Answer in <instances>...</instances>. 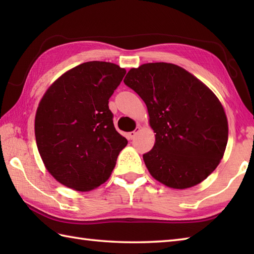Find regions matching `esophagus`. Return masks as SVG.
I'll return each instance as SVG.
<instances>
[{
  "label": "esophagus",
  "mask_w": 254,
  "mask_h": 254,
  "mask_svg": "<svg viewBox=\"0 0 254 254\" xmlns=\"http://www.w3.org/2000/svg\"><path fill=\"white\" fill-rule=\"evenodd\" d=\"M138 131H139V127H136L135 130H134V131H132V132H128V137H130L131 139H132V138H134V136L136 135V134L138 133Z\"/></svg>",
  "instance_id": "1"
}]
</instances>
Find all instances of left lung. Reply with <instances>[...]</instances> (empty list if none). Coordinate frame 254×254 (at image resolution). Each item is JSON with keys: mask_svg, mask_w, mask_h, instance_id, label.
Masks as SVG:
<instances>
[{"mask_svg": "<svg viewBox=\"0 0 254 254\" xmlns=\"http://www.w3.org/2000/svg\"><path fill=\"white\" fill-rule=\"evenodd\" d=\"M123 82L147 107L155 144L143 159L154 179L179 190L206 179L228 141L227 117L216 95L172 63L142 64Z\"/></svg>", "mask_w": 254, "mask_h": 254, "instance_id": "1", "label": "left lung"}]
</instances>
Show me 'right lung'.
I'll list each match as a JSON object with an SVG mask.
<instances>
[{"label":"right lung","instance_id":"add662e5","mask_svg":"<svg viewBox=\"0 0 254 254\" xmlns=\"http://www.w3.org/2000/svg\"><path fill=\"white\" fill-rule=\"evenodd\" d=\"M126 73L115 63L85 62L42 96L36 143L46 169L61 185L87 192L109 179L127 141L116 131L108 104Z\"/></svg>","mask_w":254,"mask_h":254}]
</instances>
